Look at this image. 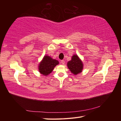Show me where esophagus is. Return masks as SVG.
Returning <instances> with one entry per match:
<instances>
[{
  "label": "esophagus",
  "instance_id": "34e87169",
  "mask_svg": "<svg viewBox=\"0 0 121 121\" xmlns=\"http://www.w3.org/2000/svg\"><path fill=\"white\" fill-rule=\"evenodd\" d=\"M61 63H62V65H64V64L65 63V61L64 60H61Z\"/></svg>",
  "mask_w": 121,
  "mask_h": 121
}]
</instances>
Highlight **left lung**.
<instances>
[{"instance_id":"obj_1","label":"left lung","mask_w":121,"mask_h":121,"mask_svg":"<svg viewBox=\"0 0 121 121\" xmlns=\"http://www.w3.org/2000/svg\"><path fill=\"white\" fill-rule=\"evenodd\" d=\"M69 70L74 75H77L81 73L83 69V64L78 55H74L72 57L71 60L67 63Z\"/></svg>"}]
</instances>
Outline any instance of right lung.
I'll return each mask as SVG.
<instances>
[{
  "mask_svg": "<svg viewBox=\"0 0 121 121\" xmlns=\"http://www.w3.org/2000/svg\"><path fill=\"white\" fill-rule=\"evenodd\" d=\"M58 64V61L46 55L43 56L42 61L38 65V70L43 75L47 76L52 72L54 68Z\"/></svg>",
  "mask_w": 121,
  "mask_h": 121,
  "instance_id": "obj_1",
  "label": "right lung"
}]
</instances>
